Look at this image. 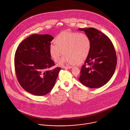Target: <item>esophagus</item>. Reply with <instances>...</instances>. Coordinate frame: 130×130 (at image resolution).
<instances>
[{"instance_id": "1", "label": "esophagus", "mask_w": 130, "mask_h": 130, "mask_svg": "<svg viewBox=\"0 0 130 130\" xmlns=\"http://www.w3.org/2000/svg\"><path fill=\"white\" fill-rule=\"evenodd\" d=\"M72 67H73L72 66H64V67H63V68L66 69H71Z\"/></svg>"}]
</instances>
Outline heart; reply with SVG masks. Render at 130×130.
<instances>
[{"instance_id":"1","label":"heart","mask_w":130,"mask_h":130,"mask_svg":"<svg viewBox=\"0 0 130 130\" xmlns=\"http://www.w3.org/2000/svg\"><path fill=\"white\" fill-rule=\"evenodd\" d=\"M54 43L55 44L50 45V54L56 62L65 54L58 64L61 66L82 62L88 57L91 48L90 37L77 32H62L55 38Z\"/></svg>"}]
</instances>
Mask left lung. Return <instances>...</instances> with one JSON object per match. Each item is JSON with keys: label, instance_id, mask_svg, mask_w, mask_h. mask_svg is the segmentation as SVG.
<instances>
[{"label": "left lung", "instance_id": "8db88e82", "mask_svg": "<svg viewBox=\"0 0 130 130\" xmlns=\"http://www.w3.org/2000/svg\"><path fill=\"white\" fill-rule=\"evenodd\" d=\"M84 31L91 41V48L82 66L80 82L90 88H99L113 76L117 64L114 46L107 36L93 28L78 29Z\"/></svg>", "mask_w": 130, "mask_h": 130}]
</instances>
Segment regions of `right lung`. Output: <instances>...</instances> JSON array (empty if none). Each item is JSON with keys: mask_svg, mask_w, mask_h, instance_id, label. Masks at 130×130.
<instances>
[{"mask_svg": "<svg viewBox=\"0 0 130 130\" xmlns=\"http://www.w3.org/2000/svg\"><path fill=\"white\" fill-rule=\"evenodd\" d=\"M50 35L34 34L23 40L16 51L15 69L21 87L30 93L42 96L54 87L61 68L54 65L50 54Z\"/></svg>", "mask_w": 130, "mask_h": 130, "instance_id": "right-lung-1", "label": "right lung"}]
</instances>
